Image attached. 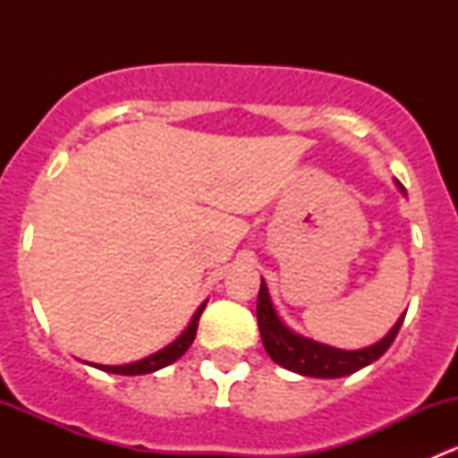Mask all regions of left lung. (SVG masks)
Returning a JSON list of instances; mask_svg holds the SVG:
<instances>
[{
    "label": "left lung",
    "mask_w": 458,
    "mask_h": 458,
    "mask_svg": "<svg viewBox=\"0 0 458 458\" xmlns=\"http://www.w3.org/2000/svg\"><path fill=\"white\" fill-rule=\"evenodd\" d=\"M403 191V186H401ZM405 317H401L394 323L390 332H387L386 339H381L378 344L370 345V348L363 350H336L330 345L317 344V341L306 339V336L294 335L293 330L284 326L279 317H276L275 308H272L270 297H267V288L261 281V288H259V299H257V321H259V332H261V341L266 352L270 354V359L275 363H279L285 370H293L303 377H317V378H336L345 377V374H352L361 368L370 366L372 361H377L383 352L392 345V341L396 339L401 330V323Z\"/></svg>",
    "instance_id": "1"
}]
</instances>
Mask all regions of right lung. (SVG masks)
Segmentation results:
<instances>
[{
  "label": "right lung",
  "instance_id": "obj_1",
  "mask_svg": "<svg viewBox=\"0 0 458 458\" xmlns=\"http://www.w3.org/2000/svg\"><path fill=\"white\" fill-rule=\"evenodd\" d=\"M201 306L199 310L195 312V317H192L191 326L186 327V332H183L182 336H179L177 341H173V344L168 345V348L159 350V352L150 354V357L141 359V361H135V363H128V366H97L99 370L104 372H113V374H148V372H155V370H161V368L170 366V363L177 361L179 357H182L183 352H186L188 348L192 345V341H195V335H197V326H199V317L203 312Z\"/></svg>",
  "mask_w": 458,
  "mask_h": 458
}]
</instances>
